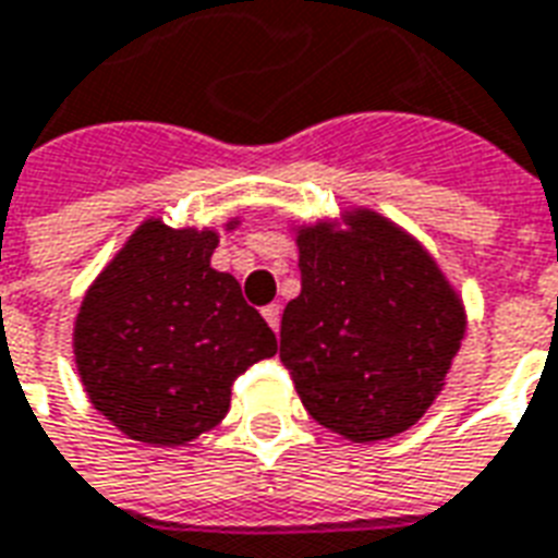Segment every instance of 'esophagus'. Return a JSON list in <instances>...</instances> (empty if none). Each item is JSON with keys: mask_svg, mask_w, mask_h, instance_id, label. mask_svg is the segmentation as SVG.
Masks as SVG:
<instances>
[{"mask_svg": "<svg viewBox=\"0 0 558 558\" xmlns=\"http://www.w3.org/2000/svg\"><path fill=\"white\" fill-rule=\"evenodd\" d=\"M263 319L271 325V331H278L280 328V304H268V307H263Z\"/></svg>", "mask_w": 558, "mask_h": 558, "instance_id": "esophagus-1", "label": "esophagus"}]
</instances>
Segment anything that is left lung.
Wrapping results in <instances>:
<instances>
[{
    "label": "left lung",
    "mask_w": 558,
    "mask_h": 558,
    "mask_svg": "<svg viewBox=\"0 0 558 558\" xmlns=\"http://www.w3.org/2000/svg\"><path fill=\"white\" fill-rule=\"evenodd\" d=\"M301 292L280 361L307 414L354 444L408 432L444 390L468 313L435 257L373 209L295 227Z\"/></svg>",
    "instance_id": "1"
}]
</instances>
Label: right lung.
Masks as SVG:
<instances>
[{"mask_svg":"<svg viewBox=\"0 0 558 558\" xmlns=\"http://www.w3.org/2000/svg\"><path fill=\"white\" fill-rule=\"evenodd\" d=\"M230 218L225 230H236ZM213 227L147 218L90 283L73 357L90 405L142 444L183 447L230 411V387L278 352L233 275L209 266Z\"/></svg>","mask_w":558,"mask_h":558,"instance_id":"add662e5","label":"right lung"}]
</instances>
